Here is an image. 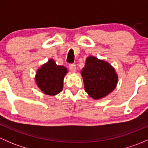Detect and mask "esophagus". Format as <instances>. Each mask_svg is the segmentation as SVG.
<instances>
[{"instance_id":"1","label":"esophagus","mask_w":148,"mask_h":148,"mask_svg":"<svg viewBox=\"0 0 148 148\" xmlns=\"http://www.w3.org/2000/svg\"><path fill=\"white\" fill-rule=\"evenodd\" d=\"M69 69L71 72H76L77 71V68H76V65L74 64H71L69 65Z\"/></svg>"}]
</instances>
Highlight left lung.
I'll list each match as a JSON object with an SVG mask.
<instances>
[{"label": "left lung", "mask_w": 148, "mask_h": 148, "mask_svg": "<svg viewBox=\"0 0 148 148\" xmlns=\"http://www.w3.org/2000/svg\"><path fill=\"white\" fill-rule=\"evenodd\" d=\"M81 74L85 92L97 100L111 93L118 82V76L114 67L93 56L86 58Z\"/></svg>", "instance_id": "8db88e82"}]
</instances>
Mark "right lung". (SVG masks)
<instances>
[{
  "label": "right lung",
  "instance_id": "1",
  "mask_svg": "<svg viewBox=\"0 0 148 148\" xmlns=\"http://www.w3.org/2000/svg\"><path fill=\"white\" fill-rule=\"evenodd\" d=\"M68 71L50 59L37 69L35 81L38 87L46 95L55 96L63 89L64 79Z\"/></svg>",
  "mask_w": 148,
  "mask_h": 148
}]
</instances>
